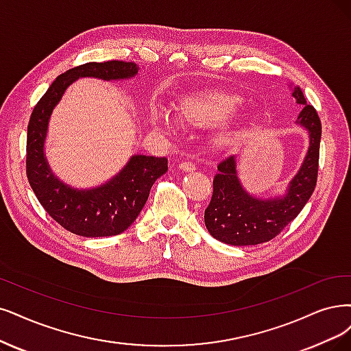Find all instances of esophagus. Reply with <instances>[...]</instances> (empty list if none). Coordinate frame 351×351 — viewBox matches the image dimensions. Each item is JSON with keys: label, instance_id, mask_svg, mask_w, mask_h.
<instances>
[{"label": "esophagus", "instance_id": "esophagus-1", "mask_svg": "<svg viewBox=\"0 0 351 351\" xmlns=\"http://www.w3.org/2000/svg\"><path fill=\"white\" fill-rule=\"evenodd\" d=\"M179 169L184 172H192V171H195V165H193L192 162H180Z\"/></svg>", "mask_w": 351, "mask_h": 351}]
</instances>
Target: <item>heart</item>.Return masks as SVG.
I'll return each mask as SVG.
<instances>
[{"label":"heart","mask_w":351,"mask_h":351,"mask_svg":"<svg viewBox=\"0 0 351 351\" xmlns=\"http://www.w3.org/2000/svg\"><path fill=\"white\" fill-rule=\"evenodd\" d=\"M241 106V101L232 94L223 90H204V93L189 95L180 99L176 106V120L189 127H211L223 123L230 115L234 114ZM152 124L162 130L171 128V119L163 111L152 114ZM236 132L224 128L215 136L217 145H227Z\"/></svg>","instance_id":"obj_1"}]
</instances>
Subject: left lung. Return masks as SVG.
Masks as SVG:
<instances>
[{
    "label": "left lung",
    "instance_id": "8db88e82",
    "mask_svg": "<svg viewBox=\"0 0 351 351\" xmlns=\"http://www.w3.org/2000/svg\"><path fill=\"white\" fill-rule=\"evenodd\" d=\"M292 95L304 107L296 123L309 133V147L301 169L283 197L258 199L240 184L236 156L219 162L213 180L211 202L204 214L206 230L214 239L231 245L269 241L298 217L313 195L318 178L321 121L315 108L306 104L301 88L296 86Z\"/></svg>",
    "mask_w": 351,
    "mask_h": 351
}]
</instances>
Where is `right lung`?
<instances>
[{
	"instance_id": "add662e5",
	"label": "right lung",
	"mask_w": 351,
	"mask_h": 351,
	"mask_svg": "<svg viewBox=\"0 0 351 351\" xmlns=\"http://www.w3.org/2000/svg\"><path fill=\"white\" fill-rule=\"evenodd\" d=\"M133 62H89L59 75L46 94L36 104L27 125L25 173L38 202L64 230L82 237L117 236L132 226L145 206L149 192L167 172V159L136 154L123 171L107 184L93 189H75L50 171L45 156V140L51 111L66 88L84 76L104 81L136 76Z\"/></svg>"
}]
</instances>
